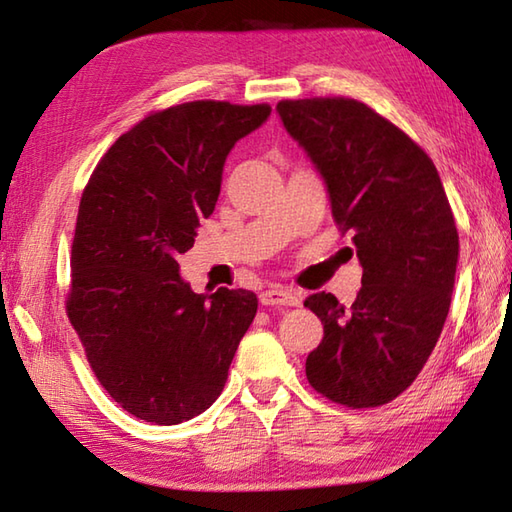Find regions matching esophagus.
I'll list each match as a JSON object with an SVG mask.
<instances>
[{"label": "esophagus", "instance_id": "1", "mask_svg": "<svg viewBox=\"0 0 512 512\" xmlns=\"http://www.w3.org/2000/svg\"><path fill=\"white\" fill-rule=\"evenodd\" d=\"M259 303H262V306H299L301 297L295 290L275 286L270 290H264L262 295H259Z\"/></svg>", "mask_w": 512, "mask_h": 512}]
</instances>
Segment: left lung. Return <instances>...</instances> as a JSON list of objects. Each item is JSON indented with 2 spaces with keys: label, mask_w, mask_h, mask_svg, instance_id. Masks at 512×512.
Listing matches in <instances>:
<instances>
[{
  "label": "left lung",
  "mask_w": 512,
  "mask_h": 512,
  "mask_svg": "<svg viewBox=\"0 0 512 512\" xmlns=\"http://www.w3.org/2000/svg\"><path fill=\"white\" fill-rule=\"evenodd\" d=\"M277 114L319 171L336 224L354 231L363 268L352 306L330 292L303 301L323 323L306 376L339 405H385L416 380L447 321L460 255L447 193L431 158L361 101H281Z\"/></svg>",
  "instance_id": "obj_1"
}]
</instances>
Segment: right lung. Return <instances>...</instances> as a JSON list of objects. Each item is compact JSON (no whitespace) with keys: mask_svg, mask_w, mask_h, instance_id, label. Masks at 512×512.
I'll return each mask as SVG.
<instances>
[{"mask_svg":"<svg viewBox=\"0 0 512 512\" xmlns=\"http://www.w3.org/2000/svg\"><path fill=\"white\" fill-rule=\"evenodd\" d=\"M270 112L193 101L151 114L83 191L65 308L99 383L140 420L178 424L209 409L255 319V292L198 295L178 255L215 211L231 149Z\"/></svg>","mask_w":512,"mask_h":512,"instance_id":"add662e5","label":"right lung"}]
</instances>
